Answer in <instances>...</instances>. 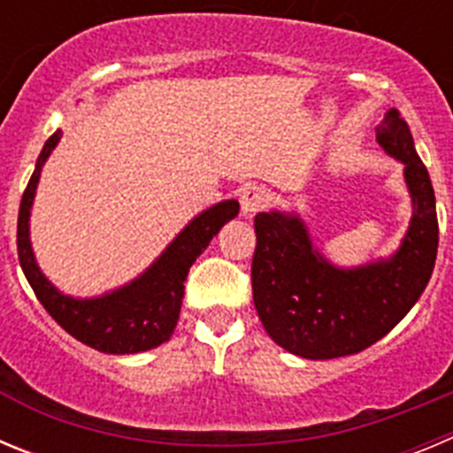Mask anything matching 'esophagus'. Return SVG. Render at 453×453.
<instances>
[{
    "mask_svg": "<svg viewBox=\"0 0 453 453\" xmlns=\"http://www.w3.org/2000/svg\"><path fill=\"white\" fill-rule=\"evenodd\" d=\"M269 197L265 193V188L260 186H247V188L240 193V209H242V215H254L258 211H263L267 206Z\"/></svg>",
    "mask_w": 453,
    "mask_h": 453,
    "instance_id": "obj_1",
    "label": "esophagus"
}]
</instances>
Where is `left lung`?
Wrapping results in <instances>:
<instances>
[{"instance_id": "left-lung-1", "label": "left lung", "mask_w": 453, "mask_h": 453, "mask_svg": "<svg viewBox=\"0 0 453 453\" xmlns=\"http://www.w3.org/2000/svg\"><path fill=\"white\" fill-rule=\"evenodd\" d=\"M377 143L404 164L413 215L391 258L343 269L323 258L296 213H258L251 263L254 305L269 337L305 359L362 352L406 317L429 283L438 218L429 173L400 111L377 126Z\"/></svg>"}]
</instances>
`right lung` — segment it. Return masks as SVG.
I'll return each mask as SVG.
<instances>
[{"mask_svg":"<svg viewBox=\"0 0 453 453\" xmlns=\"http://www.w3.org/2000/svg\"><path fill=\"white\" fill-rule=\"evenodd\" d=\"M60 141V130L51 134L37 157L35 170L22 195L18 215V256L28 285L37 301L65 327L73 339L107 355H132L168 342L177 326L184 298V280L190 265L224 224L238 215L240 204L226 199L202 211L190 219L180 235L165 247L164 254L145 269L139 278L123 288L94 298H73L58 292L49 278L40 272L31 249L28 219H31L33 197L42 173L44 161Z\"/></svg>","mask_w":453,"mask_h":453,"instance_id":"obj_1","label":"right lung"}]
</instances>
